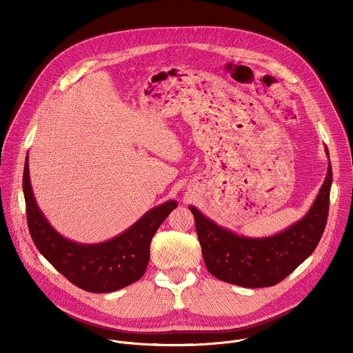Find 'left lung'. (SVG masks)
Listing matches in <instances>:
<instances>
[{
    "label": "left lung",
    "instance_id": "1",
    "mask_svg": "<svg viewBox=\"0 0 353 353\" xmlns=\"http://www.w3.org/2000/svg\"><path fill=\"white\" fill-rule=\"evenodd\" d=\"M330 158L328 149L325 148ZM332 169L328 170L309 212L268 237H247L216 225L190 205L207 270L218 279L243 288L274 286L316 250L325 229Z\"/></svg>",
    "mask_w": 353,
    "mask_h": 353
}]
</instances>
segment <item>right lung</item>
<instances>
[{
	"mask_svg": "<svg viewBox=\"0 0 353 353\" xmlns=\"http://www.w3.org/2000/svg\"><path fill=\"white\" fill-rule=\"evenodd\" d=\"M25 161L23 195L30 236L40 254L78 288L108 293L137 282L146 271L149 245L168 215L177 208L174 199L149 210L119 236L83 244L61 236L46 219L33 195L29 163Z\"/></svg>",
	"mask_w": 353,
	"mask_h": 353,
	"instance_id": "right-lung-1",
	"label": "right lung"
}]
</instances>
